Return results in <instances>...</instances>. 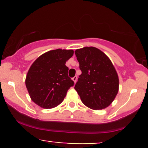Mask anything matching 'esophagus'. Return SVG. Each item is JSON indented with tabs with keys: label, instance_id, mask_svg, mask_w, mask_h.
<instances>
[{
	"label": "esophagus",
	"instance_id": "34e87169",
	"mask_svg": "<svg viewBox=\"0 0 148 148\" xmlns=\"http://www.w3.org/2000/svg\"><path fill=\"white\" fill-rule=\"evenodd\" d=\"M72 80H73V81H74V84H76V81H77V76H74V77L72 78Z\"/></svg>",
	"mask_w": 148,
	"mask_h": 148
}]
</instances>
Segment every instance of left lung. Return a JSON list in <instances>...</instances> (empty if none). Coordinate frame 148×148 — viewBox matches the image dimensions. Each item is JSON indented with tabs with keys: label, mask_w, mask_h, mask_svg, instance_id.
<instances>
[{
	"label": "left lung",
	"mask_w": 148,
	"mask_h": 148,
	"mask_svg": "<svg viewBox=\"0 0 148 148\" xmlns=\"http://www.w3.org/2000/svg\"><path fill=\"white\" fill-rule=\"evenodd\" d=\"M81 74L74 86L81 101L93 110L106 108L115 99L119 79L114 66L99 49L86 47L76 49Z\"/></svg>",
	"instance_id": "1"
}]
</instances>
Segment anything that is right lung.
I'll use <instances>...</instances> for the list:
<instances>
[{"label":"right lung","mask_w":148,"mask_h":148,"mask_svg":"<svg viewBox=\"0 0 148 148\" xmlns=\"http://www.w3.org/2000/svg\"><path fill=\"white\" fill-rule=\"evenodd\" d=\"M73 50L58 49L39 56L31 64L25 78L30 99L43 108H53L63 101L74 83L68 76L66 62Z\"/></svg>","instance_id":"add662e5"}]
</instances>
